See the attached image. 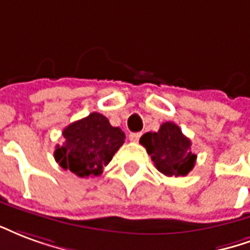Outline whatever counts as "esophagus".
Listing matches in <instances>:
<instances>
[{
  "instance_id": "esophagus-1",
  "label": "esophagus",
  "mask_w": 250,
  "mask_h": 250,
  "mask_svg": "<svg viewBox=\"0 0 250 250\" xmlns=\"http://www.w3.org/2000/svg\"><path fill=\"white\" fill-rule=\"evenodd\" d=\"M140 137H141V133H130L129 134V138H130V141H133V143H137Z\"/></svg>"
}]
</instances>
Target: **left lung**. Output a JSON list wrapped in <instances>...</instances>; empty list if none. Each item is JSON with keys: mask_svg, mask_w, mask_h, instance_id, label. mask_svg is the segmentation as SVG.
<instances>
[{"mask_svg": "<svg viewBox=\"0 0 250 250\" xmlns=\"http://www.w3.org/2000/svg\"><path fill=\"white\" fill-rule=\"evenodd\" d=\"M140 143L165 176H187L194 167L197 156L192 153V143L174 123H164L158 132L145 133Z\"/></svg>", "mask_w": 250, "mask_h": 250, "instance_id": "left-lung-1", "label": "left lung"}]
</instances>
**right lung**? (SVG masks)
I'll list each match as a JSON object with an SVG mask.
<instances>
[{
	"label": "right lung",
	"mask_w": 250,
	"mask_h": 250,
	"mask_svg": "<svg viewBox=\"0 0 250 250\" xmlns=\"http://www.w3.org/2000/svg\"><path fill=\"white\" fill-rule=\"evenodd\" d=\"M62 137L63 144L57 145L54 158L62 169L78 177L100 176L125 143V133L96 112L67 125Z\"/></svg>",
	"instance_id": "obj_1"
}]
</instances>
